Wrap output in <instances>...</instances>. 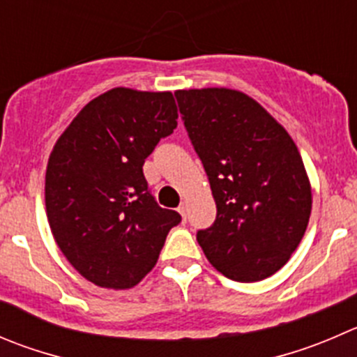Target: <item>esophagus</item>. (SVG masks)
Segmentation results:
<instances>
[{"mask_svg": "<svg viewBox=\"0 0 357 357\" xmlns=\"http://www.w3.org/2000/svg\"><path fill=\"white\" fill-rule=\"evenodd\" d=\"M178 211H179V214H181L183 221H186V206H185V204H181V206L178 207Z\"/></svg>", "mask_w": 357, "mask_h": 357, "instance_id": "esophagus-1", "label": "esophagus"}]
</instances>
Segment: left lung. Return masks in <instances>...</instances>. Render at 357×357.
I'll use <instances>...</instances> for the list:
<instances>
[{"mask_svg": "<svg viewBox=\"0 0 357 357\" xmlns=\"http://www.w3.org/2000/svg\"><path fill=\"white\" fill-rule=\"evenodd\" d=\"M174 96L218 209L213 227L197 231L204 255L234 281L271 278L298 248L312 211L295 141L244 92L211 86Z\"/></svg>", "mask_w": 357, "mask_h": 357, "instance_id": "8db88e82", "label": "left lung"}]
</instances>
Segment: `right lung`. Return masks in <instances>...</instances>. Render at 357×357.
<instances>
[{"mask_svg": "<svg viewBox=\"0 0 357 357\" xmlns=\"http://www.w3.org/2000/svg\"><path fill=\"white\" fill-rule=\"evenodd\" d=\"M176 120L171 92L116 86L83 106L54 144L45 174L48 225L66 259L96 286L139 284L181 221L155 202L143 174Z\"/></svg>", "mask_w": 357, "mask_h": 357, "instance_id": "obj_1", "label": "right lung"}]
</instances>
